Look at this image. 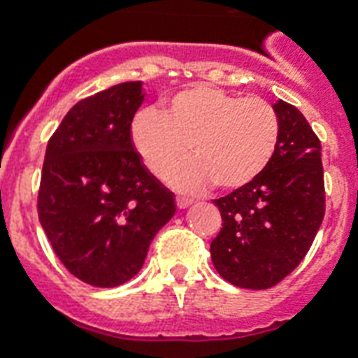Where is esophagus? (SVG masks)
I'll return each instance as SVG.
<instances>
[{
  "instance_id": "34e87169",
  "label": "esophagus",
  "mask_w": 358,
  "mask_h": 358,
  "mask_svg": "<svg viewBox=\"0 0 358 358\" xmlns=\"http://www.w3.org/2000/svg\"><path fill=\"white\" fill-rule=\"evenodd\" d=\"M191 199H185V196H176V206L180 208V210H184V208H187L191 204Z\"/></svg>"
}]
</instances>
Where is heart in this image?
Masks as SVG:
<instances>
[{
  "instance_id": "heart-1",
  "label": "heart",
  "mask_w": 358,
  "mask_h": 358,
  "mask_svg": "<svg viewBox=\"0 0 358 358\" xmlns=\"http://www.w3.org/2000/svg\"><path fill=\"white\" fill-rule=\"evenodd\" d=\"M278 135L280 120L271 103L206 83L173 94L163 111L143 109L131 122V143L154 174L167 173L189 145L193 159L167 174L184 191H201L212 182L221 189L250 184L271 162Z\"/></svg>"
}]
</instances>
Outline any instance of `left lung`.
<instances>
[{
    "mask_svg": "<svg viewBox=\"0 0 358 358\" xmlns=\"http://www.w3.org/2000/svg\"><path fill=\"white\" fill-rule=\"evenodd\" d=\"M277 150L250 184L221 196L223 229L210 245L217 273L239 288L266 289L305 258L325 215L322 143L299 109L278 100Z\"/></svg>",
    "mask_w": 358,
    "mask_h": 358,
    "instance_id": "left-lung-1",
    "label": "left lung"
}]
</instances>
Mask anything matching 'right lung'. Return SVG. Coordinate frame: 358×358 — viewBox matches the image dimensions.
Listing matches in <instances>:
<instances>
[{"label": "right lung", "instance_id": "obj_1", "mask_svg": "<svg viewBox=\"0 0 358 358\" xmlns=\"http://www.w3.org/2000/svg\"><path fill=\"white\" fill-rule=\"evenodd\" d=\"M143 98L141 81H126L80 100L46 146L36 202L42 229L61 264L98 288L135 277L176 212L173 193L131 143Z\"/></svg>", "mask_w": 358, "mask_h": 358}]
</instances>
